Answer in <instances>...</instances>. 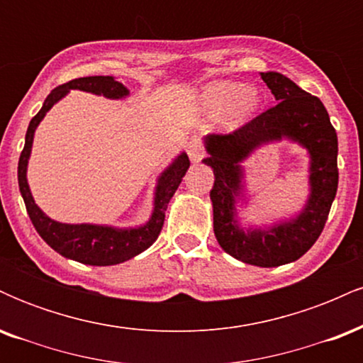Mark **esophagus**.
I'll return each instance as SVG.
<instances>
[{
  "label": "esophagus",
  "mask_w": 363,
  "mask_h": 363,
  "mask_svg": "<svg viewBox=\"0 0 363 363\" xmlns=\"http://www.w3.org/2000/svg\"><path fill=\"white\" fill-rule=\"evenodd\" d=\"M187 155H189V160L193 164H198L199 160L203 158V147H201V141L198 138H193L187 143Z\"/></svg>",
  "instance_id": "obj_1"
}]
</instances>
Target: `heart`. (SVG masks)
<instances>
[{"label": "heart", "mask_w": 363, "mask_h": 363, "mask_svg": "<svg viewBox=\"0 0 363 363\" xmlns=\"http://www.w3.org/2000/svg\"><path fill=\"white\" fill-rule=\"evenodd\" d=\"M262 102L257 86H244L237 82H211L201 91V106L211 114H225L227 126L235 128L256 114Z\"/></svg>", "instance_id": "obj_1"}]
</instances>
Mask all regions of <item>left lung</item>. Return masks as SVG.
I'll return each instance as SVG.
<instances>
[{
	"instance_id": "obj_1",
	"label": "left lung",
	"mask_w": 363,
	"mask_h": 363,
	"mask_svg": "<svg viewBox=\"0 0 363 363\" xmlns=\"http://www.w3.org/2000/svg\"><path fill=\"white\" fill-rule=\"evenodd\" d=\"M278 104L232 135H206L203 164L213 169L210 191L220 247L245 264L274 268L297 261L323 232L338 189V136L323 102L277 72L261 73ZM290 140L308 152L310 194L301 211L272 224L242 227L238 208L252 204L243 162L266 144Z\"/></svg>"
}]
</instances>
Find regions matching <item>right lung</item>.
<instances>
[{"instance_id": "obj_1", "label": "right lung", "mask_w": 363, "mask_h": 363, "mask_svg": "<svg viewBox=\"0 0 363 363\" xmlns=\"http://www.w3.org/2000/svg\"><path fill=\"white\" fill-rule=\"evenodd\" d=\"M72 90L89 91L94 95L111 99V101H123L129 97V90L114 77H85L77 78L65 85L54 89L43 104V109L32 118L25 135V147L18 160V187L27 206V213L34 223L39 234L56 252L68 259L78 261L82 264L90 266H112L124 262L131 257L138 256L157 240L162 230L165 218V210L181 184L182 177L189 169V158L186 152H181L157 177L155 189H153L152 213L145 223L136 227H114V225L102 223H62L51 218L35 205L30 186L27 181L28 160H30L32 145H34L35 129L40 121L45 118L52 106H56L61 99Z\"/></svg>"}]
</instances>
